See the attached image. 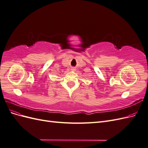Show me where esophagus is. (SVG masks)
I'll return each instance as SVG.
<instances>
[{"mask_svg": "<svg viewBox=\"0 0 148 148\" xmlns=\"http://www.w3.org/2000/svg\"><path fill=\"white\" fill-rule=\"evenodd\" d=\"M71 70H75L74 69H71Z\"/></svg>", "mask_w": 148, "mask_h": 148, "instance_id": "34e87169", "label": "esophagus"}]
</instances>
